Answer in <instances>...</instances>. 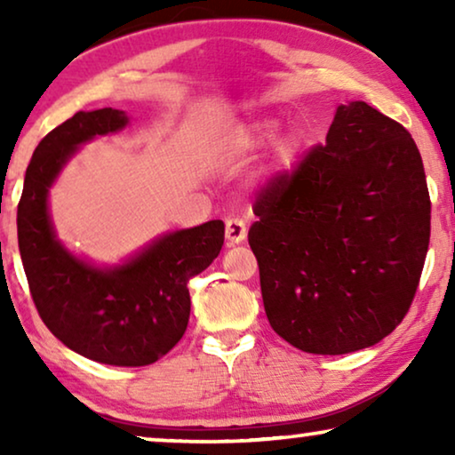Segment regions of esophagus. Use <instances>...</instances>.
Returning <instances> with one entry per match:
<instances>
[{"label": "esophagus", "instance_id": "34e87169", "mask_svg": "<svg viewBox=\"0 0 455 455\" xmlns=\"http://www.w3.org/2000/svg\"><path fill=\"white\" fill-rule=\"evenodd\" d=\"M246 234H248V228L244 220H240V217H229L226 221V240L229 246L238 244V242L244 240Z\"/></svg>", "mask_w": 455, "mask_h": 455}]
</instances>
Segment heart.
I'll list each match as a JSON object with an SVG mask.
<instances>
[{
  "instance_id": "heart-1",
  "label": "heart",
  "mask_w": 455,
  "mask_h": 455,
  "mask_svg": "<svg viewBox=\"0 0 455 455\" xmlns=\"http://www.w3.org/2000/svg\"><path fill=\"white\" fill-rule=\"evenodd\" d=\"M275 132H277V124L273 120H265V122L254 124V126H251V128H246L244 140L251 142V145H263V142L271 140ZM294 153H296V140L291 139V136L283 139L277 145V155L282 161H290L291 157H294Z\"/></svg>"
}]
</instances>
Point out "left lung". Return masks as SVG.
<instances>
[{
	"mask_svg": "<svg viewBox=\"0 0 455 455\" xmlns=\"http://www.w3.org/2000/svg\"><path fill=\"white\" fill-rule=\"evenodd\" d=\"M248 232L273 331L298 350L375 346L406 316L431 238V198L406 128L339 105L325 145L259 192Z\"/></svg>",
	"mask_w": 455,
	"mask_h": 455,
	"instance_id": "1",
	"label": "left lung"
}]
</instances>
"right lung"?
<instances>
[{
	"label": "right lung",
	"instance_id": "right-lung-1",
	"mask_svg": "<svg viewBox=\"0 0 455 455\" xmlns=\"http://www.w3.org/2000/svg\"><path fill=\"white\" fill-rule=\"evenodd\" d=\"M126 124L120 109L78 111L39 142L18 203V248L35 307L61 344L103 364L147 366L182 339L188 282L217 259L226 226L213 220L165 234L108 269L61 246L47 211L53 180L83 142Z\"/></svg>",
	"mask_w": 455,
	"mask_h": 455
}]
</instances>
